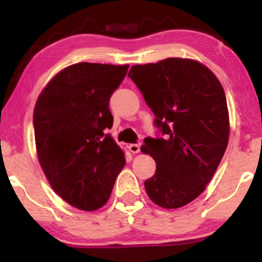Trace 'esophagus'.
Listing matches in <instances>:
<instances>
[{"label":"esophagus","mask_w":262,"mask_h":262,"mask_svg":"<svg viewBox=\"0 0 262 262\" xmlns=\"http://www.w3.org/2000/svg\"><path fill=\"white\" fill-rule=\"evenodd\" d=\"M140 146L141 144L140 143H137V144H130V145L128 146L129 151L133 152V154H138V152L140 151Z\"/></svg>","instance_id":"obj_1"}]
</instances>
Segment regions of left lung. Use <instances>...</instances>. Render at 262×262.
<instances>
[{
    "label": "left lung",
    "mask_w": 262,
    "mask_h": 262,
    "mask_svg": "<svg viewBox=\"0 0 262 262\" xmlns=\"http://www.w3.org/2000/svg\"><path fill=\"white\" fill-rule=\"evenodd\" d=\"M128 76L161 133L144 139V152L156 162L155 175L144 182L146 193L162 208L186 206L204 191L227 149L229 116L223 87L208 68L191 59L134 65Z\"/></svg>",
    "instance_id": "8db88e82"
}]
</instances>
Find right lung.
Here are the masks:
<instances>
[{"instance_id": "obj_1", "label": "right lung", "mask_w": 262, "mask_h": 262, "mask_svg": "<svg viewBox=\"0 0 262 262\" xmlns=\"http://www.w3.org/2000/svg\"><path fill=\"white\" fill-rule=\"evenodd\" d=\"M128 65L79 62L45 86L33 114L40 166L54 191L82 210H96L111 196L125 165L107 129L113 125L110 98Z\"/></svg>"}]
</instances>
